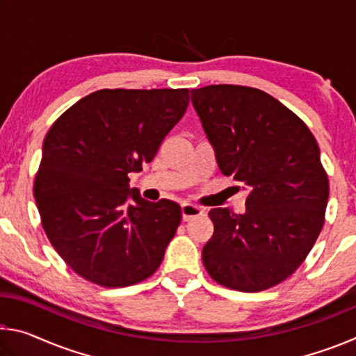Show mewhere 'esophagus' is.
<instances>
[{"label":"esophagus","instance_id":"34e87169","mask_svg":"<svg viewBox=\"0 0 356 356\" xmlns=\"http://www.w3.org/2000/svg\"><path fill=\"white\" fill-rule=\"evenodd\" d=\"M202 213H204V209L200 206H195V204H188V202L182 204V220L184 221H188L191 218H195V216H200Z\"/></svg>","mask_w":356,"mask_h":356}]
</instances>
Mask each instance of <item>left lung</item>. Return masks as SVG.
<instances>
[{
  "mask_svg": "<svg viewBox=\"0 0 356 356\" xmlns=\"http://www.w3.org/2000/svg\"><path fill=\"white\" fill-rule=\"evenodd\" d=\"M191 102L221 172L248 190L242 215L209 212L213 236L202 248L204 267L234 291L280 284L303 264L325 222L330 184L316 138L261 89L210 84L191 89Z\"/></svg>",
  "mask_w": 356,
  "mask_h": 356,
  "instance_id": "left-lung-1",
  "label": "left lung"
}]
</instances>
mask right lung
<instances>
[{"label":"right lung","instance_id":"obj_1","mask_svg":"<svg viewBox=\"0 0 356 356\" xmlns=\"http://www.w3.org/2000/svg\"><path fill=\"white\" fill-rule=\"evenodd\" d=\"M188 89H100L59 116L34 177L42 227L63 261L102 287L152 276L180 225L172 201L143 200L129 174L150 163L186 111Z\"/></svg>","mask_w":356,"mask_h":356}]
</instances>
